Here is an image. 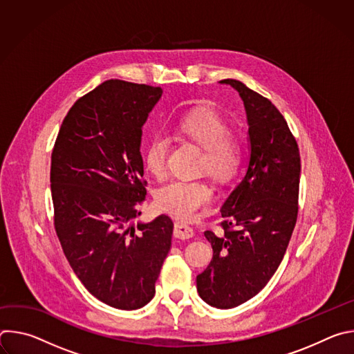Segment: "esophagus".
I'll return each mask as SVG.
<instances>
[{
  "label": "esophagus",
  "mask_w": 354,
  "mask_h": 354,
  "mask_svg": "<svg viewBox=\"0 0 354 354\" xmlns=\"http://www.w3.org/2000/svg\"><path fill=\"white\" fill-rule=\"evenodd\" d=\"M193 228L189 225V224H186V223H183V221H178V223H175V228H174V235L176 236V238H180V239H189V238H192L193 236Z\"/></svg>",
  "instance_id": "esophagus-1"
}]
</instances>
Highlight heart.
<instances>
[{
    "label": "heart",
    "mask_w": 354,
    "mask_h": 354,
    "mask_svg": "<svg viewBox=\"0 0 354 354\" xmlns=\"http://www.w3.org/2000/svg\"><path fill=\"white\" fill-rule=\"evenodd\" d=\"M228 130L225 119L212 109L193 111L176 126L178 136L203 148L197 171L207 172L220 183L235 179L245 160L243 142ZM169 151L171 138L164 133L154 134L147 142L142 160L145 169L154 178H165ZM213 196V187L205 179H172L156 192V203L160 210L187 220L206 209Z\"/></svg>",
    "instance_id": "obj_1"
}]
</instances>
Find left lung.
<instances>
[{
    "label": "left lung",
    "instance_id": "left-lung-1",
    "mask_svg": "<svg viewBox=\"0 0 354 354\" xmlns=\"http://www.w3.org/2000/svg\"><path fill=\"white\" fill-rule=\"evenodd\" d=\"M220 82L243 100L250 158L221 207L223 234L205 232L213 259L196 283L209 306L228 310L255 297L283 261L297 223L301 160L286 119L268 97L236 80Z\"/></svg>",
    "mask_w": 354,
    "mask_h": 354
}]
</instances>
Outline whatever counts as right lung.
Here are the masks:
<instances>
[{
  "label": "right lung",
  "mask_w": 354,
  "mask_h": 354,
  "mask_svg": "<svg viewBox=\"0 0 354 354\" xmlns=\"http://www.w3.org/2000/svg\"><path fill=\"white\" fill-rule=\"evenodd\" d=\"M161 95L160 86L102 82L71 106L52 153L55 230L64 255L85 288L119 310L153 299L171 249L167 214L130 225L147 194L141 127Z\"/></svg>",
  "instance_id": "obj_1"
}]
</instances>
